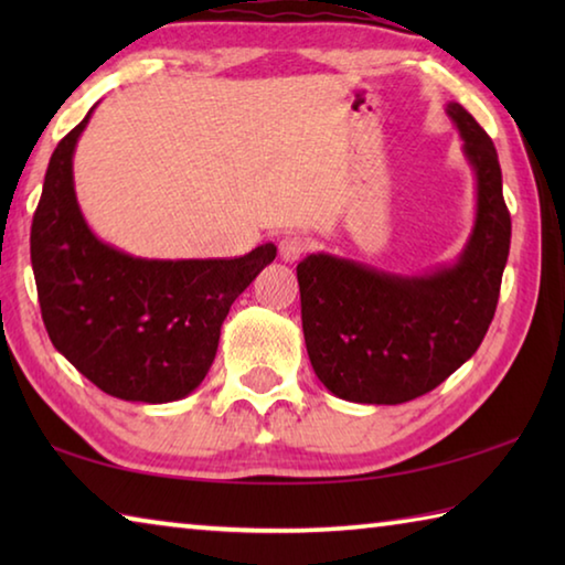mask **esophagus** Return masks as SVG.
<instances>
[{
    "label": "esophagus",
    "mask_w": 565,
    "mask_h": 565,
    "mask_svg": "<svg viewBox=\"0 0 565 565\" xmlns=\"http://www.w3.org/2000/svg\"><path fill=\"white\" fill-rule=\"evenodd\" d=\"M306 252H309V238H303L299 234H289L279 242V254H281L284 262L301 259Z\"/></svg>",
    "instance_id": "1"
}]
</instances>
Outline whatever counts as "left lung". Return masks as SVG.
I'll return each instance as SVG.
<instances>
[{
  "label": "left lung",
  "instance_id": "1",
  "mask_svg": "<svg viewBox=\"0 0 565 565\" xmlns=\"http://www.w3.org/2000/svg\"><path fill=\"white\" fill-rule=\"evenodd\" d=\"M448 117L476 171V224L454 266L398 276L311 254L296 266L311 366L333 396L406 404L473 356L489 331L511 246L501 164L489 134L461 104Z\"/></svg>",
  "mask_w": 565,
  "mask_h": 565
}]
</instances>
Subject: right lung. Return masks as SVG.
Returning <instances> with one entry per match:
<instances>
[{
	"instance_id": "right-lung-1",
	"label": "right lung",
	"mask_w": 565,
	"mask_h": 565,
	"mask_svg": "<svg viewBox=\"0 0 565 565\" xmlns=\"http://www.w3.org/2000/svg\"><path fill=\"white\" fill-rule=\"evenodd\" d=\"M94 107L56 145L32 218V269L54 349L104 394L167 404L202 384L228 309L276 246L238 259H137L99 242L74 194L72 157Z\"/></svg>"
}]
</instances>
